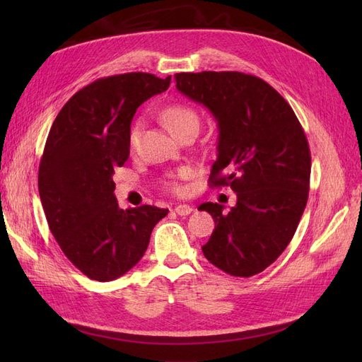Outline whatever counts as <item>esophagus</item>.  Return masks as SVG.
Wrapping results in <instances>:
<instances>
[{"mask_svg":"<svg viewBox=\"0 0 362 362\" xmlns=\"http://www.w3.org/2000/svg\"><path fill=\"white\" fill-rule=\"evenodd\" d=\"M194 209L191 205H187V204H180V205H177L175 209H174V211L179 214V216H188V214L193 211Z\"/></svg>","mask_w":362,"mask_h":362,"instance_id":"34e87169","label":"esophagus"}]
</instances>
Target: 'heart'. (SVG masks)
<instances>
[{"label":"heart","instance_id":"obj_1","mask_svg":"<svg viewBox=\"0 0 362 362\" xmlns=\"http://www.w3.org/2000/svg\"><path fill=\"white\" fill-rule=\"evenodd\" d=\"M161 119L166 124V127L171 130V134L175 136L177 134L180 132L188 126H199V118H197V113L191 109V107L185 105V104H180V103H175L168 105L166 109L161 112ZM138 134H140V124L135 122L130 129V134H129V146L130 148H135L136 143H138ZM191 175V169L189 168H180L179 171L175 174V179H188ZM175 179H171L166 182L168 188L174 191V193H180L182 187L179 185V182Z\"/></svg>","mask_w":362,"mask_h":362}]
</instances>
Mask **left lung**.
I'll use <instances>...</instances> for the list:
<instances>
[{
  "mask_svg": "<svg viewBox=\"0 0 362 362\" xmlns=\"http://www.w3.org/2000/svg\"><path fill=\"white\" fill-rule=\"evenodd\" d=\"M175 88L218 121L210 185L230 187L238 202H205L214 230L205 258L233 276L263 272L294 236L308 201L311 153L291 105L263 79L240 71L177 73Z\"/></svg>",
  "mask_w": 362,
  "mask_h": 362,
  "instance_id": "8db88e82",
  "label": "left lung"
}]
</instances>
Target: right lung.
<instances>
[{
  "label": "right lung",
  "mask_w": 362,
  "mask_h": 362,
  "mask_svg": "<svg viewBox=\"0 0 362 362\" xmlns=\"http://www.w3.org/2000/svg\"><path fill=\"white\" fill-rule=\"evenodd\" d=\"M171 76H109L70 98L46 138L38 193L51 233L65 257L91 280L110 281L144 255L166 209L121 210L115 169L129 158L130 122L138 107L163 93Z\"/></svg>",
  "instance_id": "obj_1"
}]
</instances>
